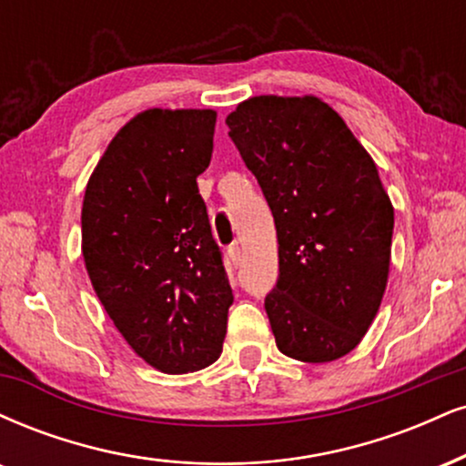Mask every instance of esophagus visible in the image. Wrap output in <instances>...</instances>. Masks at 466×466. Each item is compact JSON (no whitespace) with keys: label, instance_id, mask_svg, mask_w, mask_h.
Instances as JSON below:
<instances>
[{"label":"esophagus","instance_id":"esophagus-1","mask_svg":"<svg viewBox=\"0 0 466 466\" xmlns=\"http://www.w3.org/2000/svg\"><path fill=\"white\" fill-rule=\"evenodd\" d=\"M228 256H229V260H232V265H234V267H238V265H240V260H243V251H240L238 243H234L232 248L228 249Z\"/></svg>","mask_w":466,"mask_h":466}]
</instances>
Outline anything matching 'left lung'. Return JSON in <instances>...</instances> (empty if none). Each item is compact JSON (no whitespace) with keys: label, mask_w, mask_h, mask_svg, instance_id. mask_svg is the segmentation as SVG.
Wrapping results in <instances>:
<instances>
[{"label":"left lung","mask_w":466,"mask_h":466,"mask_svg":"<svg viewBox=\"0 0 466 466\" xmlns=\"http://www.w3.org/2000/svg\"><path fill=\"white\" fill-rule=\"evenodd\" d=\"M226 123L276 221L279 278L265 310L278 350L339 360L371 328L389 282L395 212L378 167L315 95H258Z\"/></svg>","instance_id":"1"}]
</instances>
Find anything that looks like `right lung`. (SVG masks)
<instances>
[{
	"instance_id": "obj_1",
	"label": "right lung",
	"mask_w": 466,
	"mask_h": 466,
	"mask_svg": "<svg viewBox=\"0 0 466 466\" xmlns=\"http://www.w3.org/2000/svg\"><path fill=\"white\" fill-rule=\"evenodd\" d=\"M217 112L149 108L108 143L82 204V256L108 317L162 373L221 356L234 295L198 188Z\"/></svg>"
}]
</instances>
